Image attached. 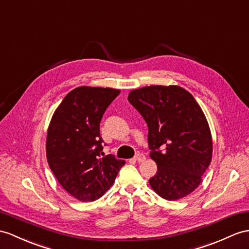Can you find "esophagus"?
<instances>
[{
	"instance_id": "esophagus-1",
	"label": "esophagus",
	"mask_w": 249,
	"mask_h": 249,
	"mask_svg": "<svg viewBox=\"0 0 249 249\" xmlns=\"http://www.w3.org/2000/svg\"><path fill=\"white\" fill-rule=\"evenodd\" d=\"M144 160H145V156L142 153H138L135 156V160H137V161H143Z\"/></svg>"
}]
</instances>
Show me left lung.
Segmentation results:
<instances>
[{"instance_id":"left-lung-1","label":"left lung","mask_w":249,"mask_h":249,"mask_svg":"<svg viewBox=\"0 0 249 249\" xmlns=\"http://www.w3.org/2000/svg\"><path fill=\"white\" fill-rule=\"evenodd\" d=\"M128 100L148 124L150 157L157 172L152 189L168 201L195 191L212 159V137L193 96L178 86L133 89Z\"/></svg>"}]
</instances>
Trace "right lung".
<instances>
[{
	"label": "right lung",
	"instance_id": "add662e5",
	"mask_svg": "<svg viewBox=\"0 0 249 249\" xmlns=\"http://www.w3.org/2000/svg\"><path fill=\"white\" fill-rule=\"evenodd\" d=\"M119 93L111 88H76L64 97L48 126V165L59 184L81 202L104 196L125 163L112 154L100 157V121Z\"/></svg>",
	"mask_w": 249,
	"mask_h": 249
}]
</instances>
